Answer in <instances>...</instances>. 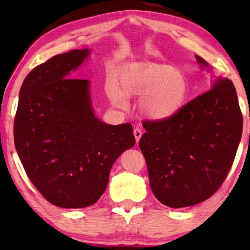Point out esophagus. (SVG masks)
Instances as JSON below:
<instances>
[{
    "instance_id": "esophagus-1",
    "label": "esophagus",
    "mask_w": 250,
    "mask_h": 250,
    "mask_svg": "<svg viewBox=\"0 0 250 250\" xmlns=\"http://www.w3.org/2000/svg\"><path fill=\"white\" fill-rule=\"evenodd\" d=\"M133 133H134L136 143H138L139 140L141 139V136H142V131H141V129H140V128H134V131H133Z\"/></svg>"
}]
</instances>
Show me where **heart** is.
I'll use <instances>...</instances> for the list:
<instances>
[{"instance_id":"1","label":"heart","mask_w":250,"mask_h":250,"mask_svg":"<svg viewBox=\"0 0 250 250\" xmlns=\"http://www.w3.org/2000/svg\"><path fill=\"white\" fill-rule=\"evenodd\" d=\"M121 91L111 84L109 98L119 108L127 104L125 97H140V109L146 118L165 121L182 110L190 94L186 75L167 64L141 63L126 67L119 73Z\"/></svg>"}]
</instances>
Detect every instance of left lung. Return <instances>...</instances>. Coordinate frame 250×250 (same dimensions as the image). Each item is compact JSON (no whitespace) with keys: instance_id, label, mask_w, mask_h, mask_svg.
<instances>
[{"instance_id":"obj_1","label":"left lung","mask_w":250,"mask_h":250,"mask_svg":"<svg viewBox=\"0 0 250 250\" xmlns=\"http://www.w3.org/2000/svg\"><path fill=\"white\" fill-rule=\"evenodd\" d=\"M198 63L209 68L203 58ZM140 149L150 187L160 203L172 208L208 199L224 182L242 134L237 92L229 78L218 77L211 90L165 121H145Z\"/></svg>"}]
</instances>
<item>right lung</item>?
Here are the masks:
<instances>
[{
	"label": "right lung",
	"mask_w": 250,
	"mask_h": 250,
	"mask_svg": "<svg viewBox=\"0 0 250 250\" xmlns=\"http://www.w3.org/2000/svg\"><path fill=\"white\" fill-rule=\"evenodd\" d=\"M90 50L54 56L27 75L13 135L27 176L54 206L84 208L104 192L116 159L135 145L129 123L95 117L90 81L73 78Z\"/></svg>",
	"instance_id": "right-lung-1"
}]
</instances>
